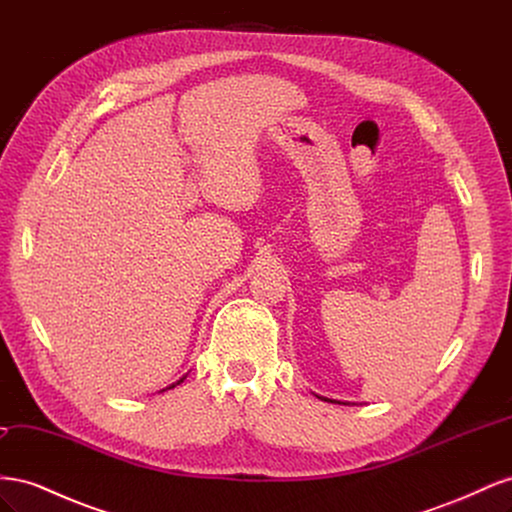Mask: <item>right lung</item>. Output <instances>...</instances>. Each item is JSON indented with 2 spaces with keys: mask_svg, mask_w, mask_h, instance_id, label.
<instances>
[{
  "mask_svg": "<svg viewBox=\"0 0 512 512\" xmlns=\"http://www.w3.org/2000/svg\"><path fill=\"white\" fill-rule=\"evenodd\" d=\"M179 382H183V378H181V380H179ZM179 382H177V384H179ZM173 386H175V384H173ZM173 386H170V389H173Z\"/></svg>",
  "mask_w": 512,
  "mask_h": 512,
  "instance_id": "add662e5",
  "label": "right lung"
}]
</instances>
